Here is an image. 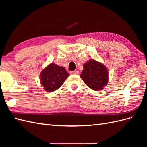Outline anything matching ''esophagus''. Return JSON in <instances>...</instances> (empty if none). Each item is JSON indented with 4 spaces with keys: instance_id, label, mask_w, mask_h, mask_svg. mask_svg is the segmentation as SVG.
Wrapping results in <instances>:
<instances>
[{
    "instance_id": "esophagus-1",
    "label": "esophagus",
    "mask_w": 147,
    "mask_h": 147,
    "mask_svg": "<svg viewBox=\"0 0 147 147\" xmlns=\"http://www.w3.org/2000/svg\"><path fill=\"white\" fill-rule=\"evenodd\" d=\"M70 73H71V74H78V71H71V72H70Z\"/></svg>"
}]
</instances>
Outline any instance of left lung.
Masks as SVG:
<instances>
[{"instance_id":"8db88e82","label":"left lung","mask_w":147,"mask_h":147,"mask_svg":"<svg viewBox=\"0 0 147 147\" xmlns=\"http://www.w3.org/2000/svg\"><path fill=\"white\" fill-rule=\"evenodd\" d=\"M80 77L90 88L99 91L108 83L109 73L104 64L91 59L84 64Z\"/></svg>"}]
</instances>
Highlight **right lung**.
<instances>
[{
  "label": "right lung",
  "mask_w": 147,
  "mask_h": 147,
  "mask_svg": "<svg viewBox=\"0 0 147 147\" xmlns=\"http://www.w3.org/2000/svg\"><path fill=\"white\" fill-rule=\"evenodd\" d=\"M69 76L64 67L51 63L41 72L40 82L45 91L52 92L60 88Z\"/></svg>",
  "instance_id": "right-lung-1"
}]
</instances>
